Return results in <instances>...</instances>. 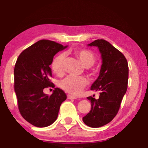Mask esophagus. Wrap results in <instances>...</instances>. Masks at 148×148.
<instances>
[{"instance_id":"esophagus-1","label":"esophagus","mask_w":148,"mask_h":148,"mask_svg":"<svg viewBox=\"0 0 148 148\" xmlns=\"http://www.w3.org/2000/svg\"><path fill=\"white\" fill-rule=\"evenodd\" d=\"M67 99H77V98L75 97H74V96H72L71 95H67Z\"/></svg>"}]
</instances>
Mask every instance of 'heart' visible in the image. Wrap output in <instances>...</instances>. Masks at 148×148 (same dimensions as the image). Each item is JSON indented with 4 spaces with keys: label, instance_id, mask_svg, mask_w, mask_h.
I'll list each match as a JSON object with an SVG mask.
<instances>
[{
    "label": "heart",
    "instance_id": "1",
    "mask_svg": "<svg viewBox=\"0 0 148 148\" xmlns=\"http://www.w3.org/2000/svg\"><path fill=\"white\" fill-rule=\"evenodd\" d=\"M74 55L80 60L85 67H90L96 62L95 55L91 51L87 49H74ZM65 55L59 53L53 59L51 63V69L57 75H61L63 73L64 62ZM87 85V79L83 77L68 76L59 82V87L71 95H77Z\"/></svg>",
    "mask_w": 148,
    "mask_h": 148
}]
</instances>
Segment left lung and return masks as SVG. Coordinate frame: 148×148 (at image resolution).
I'll list each match as a JSON object with an SVG mask.
<instances>
[{"label": "left lung", "mask_w": 148, "mask_h": 148, "mask_svg": "<svg viewBox=\"0 0 148 148\" xmlns=\"http://www.w3.org/2000/svg\"><path fill=\"white\" fill-rule=\"evenodd\" d=\"M88 45L97 47L101 54L99 75L91 87L100 95L98 99L87 97L91 109L83 121L89 127H99L110 123L118 113L127 89L129 68L123 53L106 40H95Z\"/></svg>", "instance_id": "8db88e82"}]
</instances>
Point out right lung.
<instances>
[{"instance_id":"obj_1","label":"right lung","mask_w":148,"mask_h":148,"mask_svg":"<svg viewBox=\"0 0 148 148\" xmlns=\"http://www.w3.org/2000/svg\"><path fill=\"white\" fill-rule=\"evenodd\" d=\"M67 46L52 40H38L19 55L14 65V91L23 118L38 127H47L56 120L60 106L67 99L63 90L56 87L51 95L43 93L51 82L50 65L59 51Z\"/></svg>"}]
</instances>
